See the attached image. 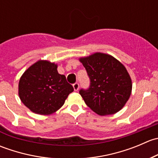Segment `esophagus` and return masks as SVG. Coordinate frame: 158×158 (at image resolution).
<instances>
[{"instance_id":"34e87169","label":"esophagus","mask_w":158,"mask_h":158,"mask_svg":"<svg viewBox=\"0 0 158 158\" xmlns=\"http://www.w3.org/2000/svg\"><path fill=\"white\" fill-rule=\"evenodd\" d=\"M79 85L78 82H76V83L73 84V89H74V90L76 91V92L79 90Z\"/></svg>"}]
</instances>
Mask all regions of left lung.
<instances>
[{
  "label": "left lung",
  "instance_id": "obj_1",
  "mask_svg": "<svg viewBox=\"0 0 158 158\" xmlns=\"http://www.w3.org/2000/svg\"><path fill=\"white\" fill-rule=\"evenodd\" d=\"M86 69L90 87L79 94L85 104L99 115L113 114L120 111L130 98L132 82L126 68L109 54L95 52L81 57Z\"/></svg>",
  "mask_w": 158,
  "mask_h": 158
}]
</instances>
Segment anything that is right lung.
Returning a JSON list of instances; mask_svg holds the SVG:
<instances>
[{
  "label": "right lung",
  "instance_id": "right-lung-1",
  "mask_svg": "<svg viewBox=\"0 0 158 158\" xmlns=\"http://www.w3.org/2000/svg\"><path fill=\"white\" fill-rule=\"evenodd\" d=\"M57 67L48 60H38L20 77L19 97L33 113L48 115L56 112L74 90L66 76L59 74Z\"/></svg>",
  "mask_w": 158,
  "mask_h": 158
}]
</instances>
